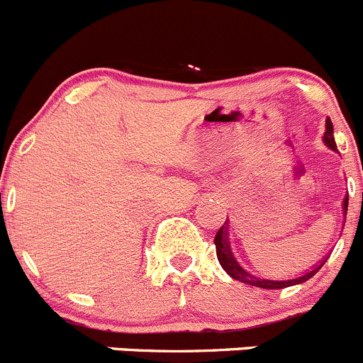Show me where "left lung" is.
Wrapping results in <instances>:
<instances>
[{"instance_id":"1","label":"left lung","mask_w":363,"mask_h":363,"mask_svg":"<svg viewBox=\"0 0 363 363\" xmlns=\"http://www.w3.org/2000/svg\"><path fill=\"white\" fill-rule=\"evenodd\" d=\"M323 143H325L330 150L337 152L335 139H333V125H332V121H330V118H326ZM342 211H344V217H346L347 196L344 197V201H342ZM228 231H229V224H228V220H225V224L222 225V228L217 231V235H215V247H217L218 263H220V267L224 268L225 274H228L229 277H233L235 281L243 282V284H250V286H256V288H263V289H284V288H289V286L302 284V282L308 281L311 277H314V275L319 272V268H321L323 264H325V261L328 259V256L323 257V259L319 261V264H314L311 270H307L305 274L296 275V277L275 279V277H261V275H257L256 277V275H252L250 272H247L245 268H242V264H240L238 261H236V257L233 256Z\"/></svg>"}]
</instances>
